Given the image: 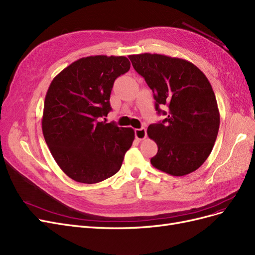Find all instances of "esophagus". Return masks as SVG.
<instances>
[{"mask_svg": "<svg viewBox=\"0 0 255 255\" xmlns=\"http://www.w3.org/2000/svg\"><path fill=\"white\" fill-rule=\"evenodd\" d=\"M134 134H135L136 139H138V141H142V139L146 138V136H147L146 129H145L144 127L139 128V129H135V131H134Z\"/></svg>", "mask_w": 255, "mask_h": 255, "instance_id": "obj_1", "label": "esophagus"}]
</instances>
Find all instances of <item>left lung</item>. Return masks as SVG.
<instances>
[{
    "mask_svg": "<svg viewBox=\"0 0 255 255\" xmlns=\"http://www.w3.org/2000/svg\"><path fill=\"white\" fill-rule=\"evenodd\" d=\"M134 70L152 90L162 122L148 126L157 143L152 166L171 176H185L210 155L218 134L220 117L207 76L192 62L160 54L130 55ZM168 107V111L160 108Z\"/></svg>",
    "mask_w": 255,
    "mask_h": 255,
    "instance_id": "1",
    "label": "left lung"
}]
</instances>
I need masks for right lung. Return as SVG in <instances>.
Listing matches in <instances>:
<instances>
[{"label": "right lung", "instance_id": "right-lung-1", "mask_svg": "<svg viewBox=\"0 0 255 255\" xmlns=\"http://www.w3.org/2000/svg\"><path fill=\"white\" fill-rule=\"evenodd\" d=\"M124 56H89L62 70L48 87L42 132L65 175L93 184L116 175L134 139L132 128L101 122L111 111L114 80L129 71Z\"/></svg>", "mask_w": 255, "mask_h": 255}]
</instances>
